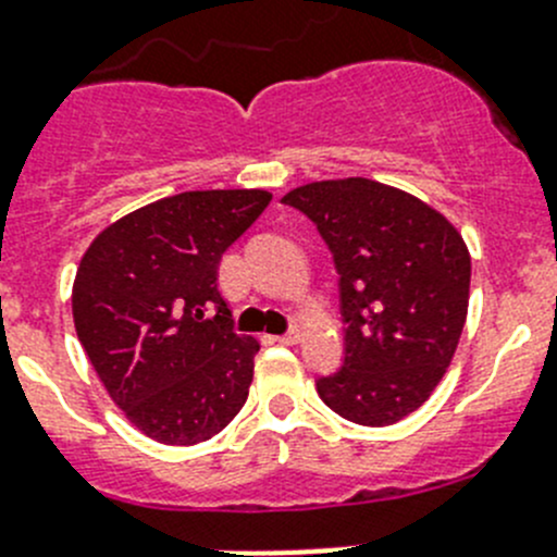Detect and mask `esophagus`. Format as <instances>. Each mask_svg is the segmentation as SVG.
I'll list each match as a JSON object with an SVG mask.
<instances>
[{"label": "esophagus", "instance_id": "1", "mask_svg": "<svg viewBox=\"0 0 557 557\" xmlns=\"http://www.w3.org/2000/svg\"><path fill=\"white\" fill-rule=\"evenodd\" d=\"M274 339H277L280 345H296L301 339V329H290V332L280 334V337H274Z\"/></svg>", "mask_w": 557, "mask_h": 557}]
</instances>
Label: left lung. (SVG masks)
Returning <instances> with one entry per match:
<instances>
[{"mask_svg":"<svg viewBox=\"0 0 557 557\" xmlns=\"http://www.w3.org/2000/svg\"><path fill=\"white\" fill-rule=\"evenodd\" d=\"M283 203L315 225L339 274L345 356L318 394L348 422H399L433 394L460 343L466 242L433 207L361 176L296 187Z\"/></svg>","mask_w":557,"mask_h":557,"instance_id":"1","label":"left lung"}]
</instances>
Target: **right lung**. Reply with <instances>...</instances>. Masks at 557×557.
<instances>
[{"mask_svg": "<svg viewBox=\"0 0 557 557\" xmlns=\"http://www.w3.org/2000/svg\"><path fill=\"white\" fill-rule=\"evenodd\" d=\"M269 201L267 190L180 193L108 225L81 258L75 332L152 441L201 444L245 405L261 345L234 332L218 267Z\"/></svg>", "mask_w": 557, "mask_h": 557, "instance_id": "right-lung-1", "label": "right lung"}]
</instances>
